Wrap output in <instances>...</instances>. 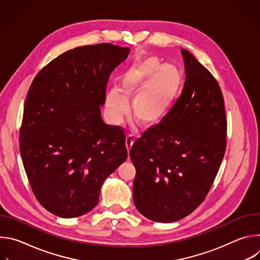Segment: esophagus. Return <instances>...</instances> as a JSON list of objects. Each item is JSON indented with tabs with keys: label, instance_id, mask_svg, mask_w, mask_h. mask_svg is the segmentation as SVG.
<instances>
[{
	"label": "esophagus",
	"instance_id": "1",
	"mask_svg": "<svg viewBox=\"0 0 260 260\" xmlns=\"http://www.w3.org/2000/svg\"><path fill=\"white\" fill-rule=\"evenodd\" d=\"M134 141H135V138H134V136L133 135H127L126 136V139H125V145H126V148H127V151H129L131 150V148H132V146H133V144H134Z\"/></svg>",
	"mask_w": 260,
	"mask_h": 260
}]
</instances>
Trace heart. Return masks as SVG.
<instances>
[{"label":"heart","instance_id":"1","mask_svg":"<svg viewBox=\"0 0 260 260\" xmlns=\"http://www.w3.org/2000/svg\"><path fill=\"white\" fill-rule=\"evenodd\" d=\"M182 87L179 69L162 63L156 56H149L128 70L120 80L119 89L111 88L107 94L110 118L119 122L133 102V116L143 126L160 123L171 112Z\"/></svg>","mask_w":260,"mask_h":260}]
</instances>
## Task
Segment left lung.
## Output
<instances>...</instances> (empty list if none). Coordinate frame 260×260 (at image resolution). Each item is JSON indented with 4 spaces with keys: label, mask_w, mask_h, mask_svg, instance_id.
<instances>
[{
    "label": "left lung",
    "mask_w": 260,
    "mask_h": 260,
    "mask_svg": "<svg viewBox=\"0 0 260 260\" xmlns=\"http://www.w3.org/2000/svg\"><path fill=\"white\" fill-rule=\"evenodd\" d=\"M186 79L169 115L143 133L131 149L137 174L133 199L155 222L178 221L206 199L223 159L228 122L217 80L186 49Z\"/></svg>",
    "instance_id": "left-lung-1"
}]
</instances>
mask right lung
Here are the masks:
<instances>
[{
	"label": "right lung",
	"instance_id": "right-lung-1",
	"mask_svg": "<svg viewBox=\"0 0 260 260\" xmlns=\"http://www.w3.org/2000/svg\"><path fill=\"white\" fill-rule=\"evenodd\" d=\"M129 48L109 43L60 54L35 77L20 127V154L31 190L50 213L74 218L99 203L106 178L126 160L125 136L104 123L110 74Z\"/></svg>",
	"mask_w": 260,
	"mask_h": 260
}]
</instances>
